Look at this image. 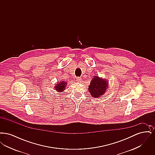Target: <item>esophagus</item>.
<instances>
[{
    "instance_id": "34e87169",
    "label": "esophagus",
    "mask_w": 155,
    "mask_h": 155,
    "mask_svg": "<svg viewBox=\"0 0 155 155\" xmlns=\"http://www.w3.org/2000/svg\"><path fill=\"white\" fill-rule=\"evenodd\" d=\"M76 80H77V81L78 82H81V81H82V79H81L80 77H77Z\"/></svg>"
}]
</instances>
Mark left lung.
<instances>
[{
  "mask_svg": "<svg viewBox=\"0 0 155 155\" xmlns=\"http://www.w3.org/2000/svg\"><path fill=\"white\" fill-rule=\"evenodd\" d=\"M109 88V81L106 79L94 76L88 86V91L91 96L98 98L103 95Z\"/></svg>",
  "mask_w": 155,
  "mask_h": 155,
  "instance_id": "obj_1",
  "label": "left lung"
}]
</instances>
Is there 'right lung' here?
I'll list each match as a JSON object with an SVG mask.
<instances>
[{
    "label": "right lung",
    "mask_w": 155,
    "mask_h": 155,
    "mask_svg": "<svg viewBox=\"0 0 155 155\" xmlns=\"http://www.w3.org/2000/svg\"><path fill=\"white\" fill-rule=\"evenodd\" d=\"M67 82L66 81H61L58 82L54 86V89H55V90H56V91L61 93L62 92H63L65 90L66 87L67 86Z\"/></svg>",
    "instance_id": "obj_1"
}]
</instances>
